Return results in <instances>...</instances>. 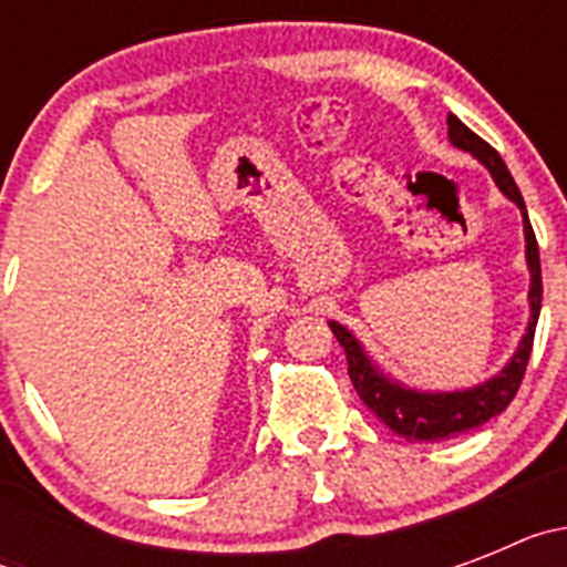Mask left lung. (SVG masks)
<instances>
[{
  "mask_svg": "<svg viewBox=\"0 0 567 567\" xmlns=\"http://www.w3.org/2000/svg\"><path fill=\"white\" fill-rule=\"evenodd\" d=\"M449 138H452L454 147L465 150L474 158L488 167V173L494 175L497 187L508 195L511 202L523 209V227H525V258H528L530 269V320L528 332H525L523 343L514 352V358L508 360L503 372L494 374L491 380H485L483 385H474V389H465V392H440V394H423L414 392V389H403L400 383H392L383 372H378L372 365V360L365 358L363 349H360L358 340L352 338L349 329H343L340 323H329V329L334 332L338 343L343 346L346 360H349V378L354 383V392L360 394L369 409L383 420L394 434H400L403 440H412V443H437V440L457 437V434L471 432L477 425L488 423L491 417H497L499 412L508 409V403L514 400V394L519 392V383L525 378V365L530 358V346H534V332H537V318L539 307H543V269H539V247L537 235L530 229L528 213H525V202L519 195V187L511 178L508 167L499 158V153L491 147L488 142H483L477 133H471L457 115H449Z\"/></svg>",
  "mask_w": 567,
  "mask_h": 567,
  "instance_id": "1",
  "label": "left lung"
}]
</instances>
